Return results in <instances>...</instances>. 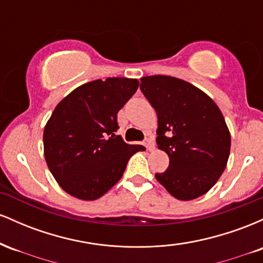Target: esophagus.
I'll return each instance as SVG.
<instances>
[{
  "mask_svg": "<svg viewBox=\"0 0 263 263\" xmlns=\"http://www.w3.org/2000/svg\"><path fill=\"white\" fill-rule=\"evenodd\" d=\"M144 144H146V148L148 149V151H153V149H155V143H153L152 140H149V138H147L146 143H144Z\"/></svg>",
  "mask_w": 263,
  "mask_h": 263,
  "instance_id": "obj_1",
  "label": "esophagus"
}]
</instances>
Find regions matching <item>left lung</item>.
Instances as JSON below:
<instances>
[{
	"label": "left lung",
	"instance_id": "8db88e82",
	"mask_svg": "<svg viewBox=\"0 0 263 263\" xmlns=\"http://www.w3.org/2000/svg\"><path fill=\"white\" fill-rule=\"evenodd\" d=\"M140 87L158 117V148L170 157L156 179L179 200L201 197L221 177L230 155L221 111L204 91L178 78L144 77Z\"/></svg>",
	"mask_w": 263,
	"mask_h": 263
}]
</instances>
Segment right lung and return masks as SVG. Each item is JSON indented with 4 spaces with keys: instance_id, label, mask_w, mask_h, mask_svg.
Returning a JSON list of instances; mask_svg holds the SVG:
<instances>
[{
    "instance_id": "1",
    "label": "right lung",
    "mask_w": 263,
    "mask_h": 263,
    "mask_svg": "<svg viewBox=\"0 0 263 263\" xmlns=\"http://www.w3.org/2000/svg\"><path fill=\"white\" fill-rule=\"evenodd\" d=\"M137 79L107 78L73 90L44 127V157L53 177L71 197L95 200L121 179L141 144L117 136V112L138 89Z\"/></svg>"
}]
</instances>
